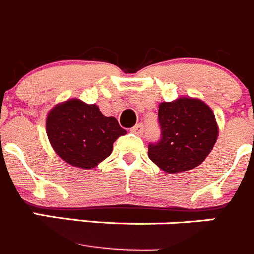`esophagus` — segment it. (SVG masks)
Masks as SVG:
<instances>
[{
  "label": "esophagus",
  "mask_w": 254,
  "mask_h": 254,
  "mask_svg": "<svg viewBox=\"0 0 254 254\" xmlns=\"http://www.w3.org/2000/svg\"><path fill=\"white\" fill-rule=\"evenodd\" d=\"M130 131L134 132V134H136V135H142L144 134V125L136 124L131 130H130Z\"/></svg>",
  "instance_id": "34e87169"
}]
</instances>
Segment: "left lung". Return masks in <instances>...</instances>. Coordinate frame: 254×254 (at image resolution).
Instances as JSON below:
<instances>
[{
    "label": "left lung",
    "instance_id": "left-lung-1",
    "mask_svg": "<svg viewBox=\"0 0 254 254\" xmlns=\"http://www.w3.org/2000/svg\"><path fill=\"white\" fill-rule=\"evenodd\" d=\"M161 139L149 145V159L166 174L189 171L205 161L218 137L212 109L202 100L180 97L159 104Z\"/></svg>",
    "mask_w": 254,
    "mask_h": 254
}]
</instances>
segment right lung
Segmentation results:
<instances>
[{
    "mask_svg": "<svg viewBox=\"0 0 254 254\" xmlns=\"http://www.w3.org/2000/svg\"><path fill=\"white\" fill-rule=\"evenodd\" d=\"M47 136L54 152L70 166L90 170L107 159L113 144L127 130L114 117H105L97 104L68 99L49 110Z\"/></svg>",
    "mask_w": 254,
    "mask_h": 254,
    "instance_id": "add662e5",
    "label": "right lung"
}]
</instances>
